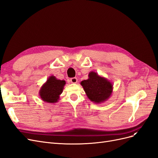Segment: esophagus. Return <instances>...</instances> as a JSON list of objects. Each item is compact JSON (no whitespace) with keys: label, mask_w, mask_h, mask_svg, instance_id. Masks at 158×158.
Masks as SVG:
<instances>
[{"label":"esophagus","mask_w":158,"mask_h":158,"mask_svg":"<svg viewBox=\"0 0 158 158\" xmlns=\"http://www.w3.org/2000/svg\"><path fill=\"white\" fill-rule=\"evenodd\" d=\"M70 82L73 84H76L78 82V79H77V78H70Z\"/></svg>","instance_id":"obj_1"}]
</instances>
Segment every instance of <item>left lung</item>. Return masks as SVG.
<instances>
[{"label": "left lung", "instance_id": "1", "mask_svg": "<svg viewBox=\"0 0 158 158\" xmlns=\"http://www.w3.org/2000/svg\"><path fill=\"white\" fill-rule=\"evenodd\" d=\"M80 84L88 99L94 103L106 102L113 92V84L94 71L90 72L88 78L82 81Z\"/></svg>", "mask_w": 158, "mask_h": 158}]
</instances>
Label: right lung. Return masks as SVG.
<instances>
[{
	"instance_id": "1",
	"label": "right lung",
	"mask_w": 158,
	"mask_h": 158,
	"mask_svg": "<svg viewBox=\"0 0 158 158\" xmlns=\"http://www.w3.org/2000/svg\"><path fill=\"white\" fill-rule=\"evenodd\" d=\"M65 84V80H58L54 76H49L39 92L41 99L49 103L58 102Z\"/></svg>"
}]
</instances>
